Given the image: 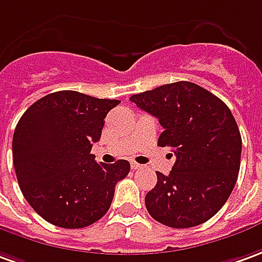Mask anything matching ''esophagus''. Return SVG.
<instances>
[{"instance_id":"34e87169","label":"esophagus","mask_w":262,"mask_h":262,"mask_svg":"<svg viewBox=\"0 0 262 262\" xmlns=\"http://www.w3.org/2000/svg\"><path fill=\"white\" fill-rule=\"evenodd\" d=\"M131 167H133V169H140L142 167V165H140L138 162L133 161V162H131Z\"/></svg>"}]
</instances>
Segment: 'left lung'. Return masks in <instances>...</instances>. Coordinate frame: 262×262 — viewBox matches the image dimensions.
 <instances>
[{
  "label": "left lung",
  "instance_id": "obj_1",
  "mask_svg": "<svg viewBox=\"0 0 262 262\" xmlns=\"http://www.w3.org/2000/svg\"><path fill=\"white\" fill-rule=\"evenodd\" d=\"M129 100L158 118L164 128L158 145L176 154L168 176L157 171V185L145 195L149 215L171 228L208 221L227 203L239 171L243 141L230 108L188 81Z\"/></svg>",
  "mask_w": 262,
  "mask_h": 262
}]
</instances>
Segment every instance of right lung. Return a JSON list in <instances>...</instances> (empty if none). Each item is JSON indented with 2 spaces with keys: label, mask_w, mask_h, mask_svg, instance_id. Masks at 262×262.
Listing matches in <instances>:
<instances>
[{
  "label": "right lung",
  "mask_w": 262,
  "mask_h": 262,
  "mask_svg": "<svg viewBox=\"0 0 262 262\" xmlns=\"http://www.w3.org/2000/svg\"><path fill=\"white\" fill-rule=\"evenodd\" d=\"M118 100L57 91L34 102L18 121L12 158L19 188L34 211L62 228H84L110 210L129 162L105 165L91 154L104 118Z\"/></svg>",
  "instance_id": "obj_1"
}]
</instances>
